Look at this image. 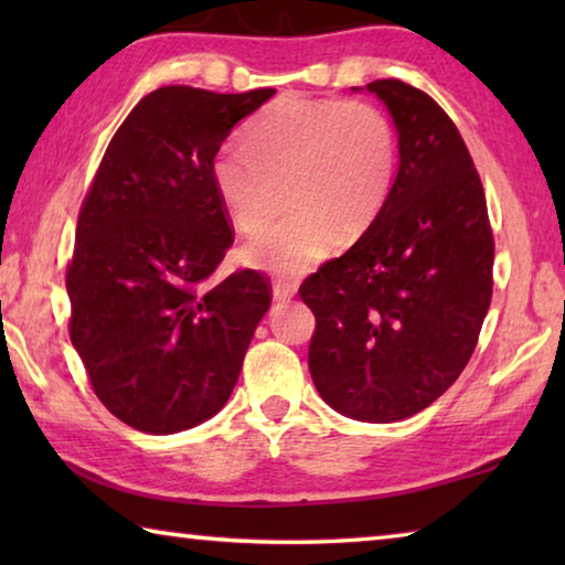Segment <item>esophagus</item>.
<instances>
[{"instance_id": "esophagus-1", "label": "esophagus", "mask_w": 565, "mask_h": 565, "mask_svg": "<svg viewBox=\"0 0 565 565\" xmlns=\"http://www.w3.org/2000/svg\"><path fill=\"white\" fill-rule=\"evenodd\" d=\"M294 294H296V289L286 281H276L274 289H271L274 301H289V299H294Z\"/></svg>"}]
</instances>
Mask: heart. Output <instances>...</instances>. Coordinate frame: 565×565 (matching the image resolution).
<instances>
[{"mask_svg":"<svg viewBox=\"0 0 565 565\" xmlns=\"http://www.w3.org/2000/svg\"><path fill=\"white\" fill-rule=\"evenodd\" d=\"M398 169L396 129L369 102L284 97L228 139L212 159V184L238 232L269 222L279 186L294 216L242 248L254 269L303 276L339 238L369 232L391 196Z\"/></svg>","mask_w":565,"mask_h":565,"instance_id":"b5f03b06","label":"heart"}]
</instances>
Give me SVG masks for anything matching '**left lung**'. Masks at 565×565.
<instances>
[{
    "instance_id": "1",
    "label": "left lung",
    "mask_w": 565,
    "mask_h": 565,
    "mask_svg": "<svg viewBox=\"0 0 565 565\" xmlns=\"http://www.w3.org/2000/svg\"><path fill=\"white\" fill-rule=\"evenodd\" d=\"M363 89L396 127L394 189L374 226L299 294L317 317L309 371L321 398L349 418L391 424L431 406L471 359L491 306L493 236L448 114L398 79Z\"/></svg>"
}]
</instances>
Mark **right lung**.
Segmentation results:
<instances>
[{
	"mask_svg": "<svg viewBox=\"0 0 565 565\" xmlns=\"http://www.w3.org/2000/svg\"><path fill=\"white\" fill-rule=\"evenodd\" d=\"M274 94H147L84 199L66 271L70 337L94 394L137 431L179 434L218 414L269 311L262 274L212 281L234 242L212 159Z\"/></svg>",
	"mask_w": 565,
	"mask_h": 565,
	"instance_id": "add662e5",
	"label": "right lung"
}]
</instances>
